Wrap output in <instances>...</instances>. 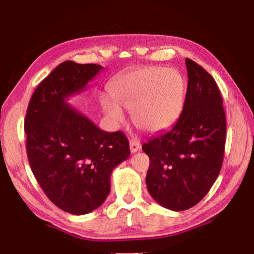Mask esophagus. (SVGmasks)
Masks as SVG:
<instances>
[{
	"label": "esophagus",
	"instance_id": "34e87169",
	"mask_svg": "<svg viewBox=\"0 0 254 254\" xmlns=\"http://www.w3.org/2000/svg\"><path fill=\"white\" fill-rule=\"evenodd\" d=\"M141 149V144L139 141H137L136 139H132L130 140V150H131V153H135L139 151V150Z\"/></svg>",
	"mask_w": 254,
	"mask_h": 254
}]
</instances>
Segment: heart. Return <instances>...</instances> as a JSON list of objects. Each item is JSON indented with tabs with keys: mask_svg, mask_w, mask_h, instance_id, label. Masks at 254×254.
<instances>
[{
	"mask_svg": "<svg viewBox=\"0 0 254 254\" xmlns=\"http://www.w3.org/2000/svg\"><path fill=\"white\" fill-rule=\"evenodd\" d=\"M185 79L179 71L165 67H148L119 77L111 85L113 100L102 96L101 105L114 123L126 119L121 109L131 112L139 128L154 132L173 124L185 101Z\"/></svg>",
	"mask_w": 254,
	"mask_h": 254,
	"instance_id": "1",
	"label": "heart"
}]
</instances>
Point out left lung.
Masks as SVG:
<instances>
[{
  "instance_id": "left-lung-1",
  "label": "left lung",
  "mask_w": 254,
  "mask_h": 254,
  "mask_svg": "<svg viewBox=\"0 0 254 254\" xmlns=\"http://www.w3.org/2000/svg\"><path fill=\"white\" fill-rule=\"evenodd\" d=\"M188 85L183 112L169 130L159 132L142 150L150 166L149 194L163 207L180 212L204 198L220 174L226 121L216 81L186 58Z\"/></svg>"
}]
</instances>
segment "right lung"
<instances>
[{"mask_svg":"<svg viewBox=\"0 0 254 254\" xmlns=\"http://www.w3.org/2000/svg\"><path fill=\"white\" fill-rule=\"evenodd\" d=\"M102 69L96 64L62 63L38 85L24 120L34 177L57 207L74 215L91 213L104 203L112 171L130 157L121 131L101 130L67 103Z\"/></svg>","mask_w":254,"mask_h":254,"instance_id":"right-lung-1","label":"right lung"}]
</instances>
